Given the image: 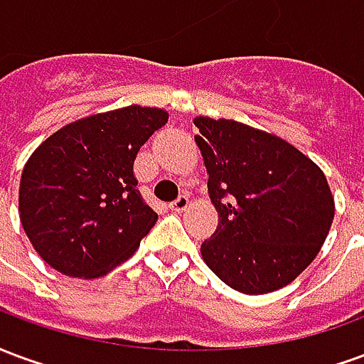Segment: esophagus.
<instances>
[{"instance_id": "1", "label": "esophagus", "mask_w": 364, "mask_h": 364, "mask_svg": "<svg viewBox=\"0 0 364 364\" xmlns=\"http://www.w3.org/2000/svg\"><path fill=\"white\" fill-rule=\"evenodd\" d=\"M187 206H189V197H187V195H181L179 198H175L173 203L169 205V208H171L173 213H181Z\"/></svg>"}]
</instances>
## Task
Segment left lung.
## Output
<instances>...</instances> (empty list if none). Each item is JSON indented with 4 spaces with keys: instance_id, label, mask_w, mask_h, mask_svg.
<instances>
[{
    "instance_id": "8db88e82",
    "label": "left lung",
    "mask_w": 364,
    "mask_h": 364,
    "mask_svg": "<svg viewBox=\"0 0 364 364\" xmlns=\"http://www.w3.org/2000/svg\"><path fill=\"white\" fill-rule=\"evenodd\" d=\"M218 228L200 245L213 273L244 294L296 279L326 242L336 205L320 167L292 144L237 120L197 117Z\"/></svg>"
}]
</instances>
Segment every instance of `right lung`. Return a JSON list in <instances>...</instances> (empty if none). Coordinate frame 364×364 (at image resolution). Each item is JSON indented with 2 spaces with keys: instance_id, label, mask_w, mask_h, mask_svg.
<instances>
[{
  "instance_id": "right-lung-1",
  "label": "right lung",
  "mask_w": 364,
  "mask_h": 364,
  "mask_svg": "<svg viewBox=\"0 0 364 364\" xmlns=\"http://www.w3.org/2000/svg\"><path fill=\"white\" fill-rule=\"evenodd\" d=\"M167 117L140 105L99 112L33 151L21 175V224L52 269L95 279L138 250L158 214L138 191L134 159Z\"/></svg>"
}]
</instances>
